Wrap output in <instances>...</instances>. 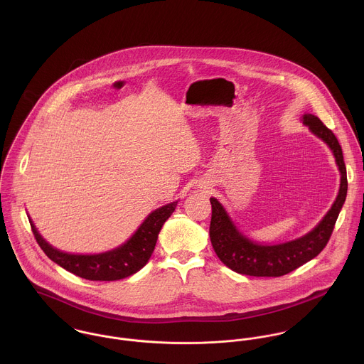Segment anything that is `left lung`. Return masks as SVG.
I'll return each instance as SVG.
<instances>
[{"label":"left lung","instance_id":"obj_1","mask_svg":"<svg viewBox=\"0 0 364 364\" xmlns=\"http://www.w3.org/2000/svg\"><path fill=\"white\" fill-rule=\"evenodd\" d=\"M303 123L309 126L316 137L326 143L335 156L341 172V188L336 200L309 234L284 244L262 245L241 234L228 217L225 208L217 199L211 198V245L220 260L237 273L257 277H279L287 274L309 260L314 259L325 248L332 235L335 223L348 193V178L342 147L332 130H329L316 116L306 113L303 116Z\"/></svg>","mask_w":364,"mask_h":364}]
</instances>
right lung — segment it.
I'll return each instance as SVG.
<instances>
[{"instance_id":"obj_1","label":"right lung","mask_w":364,"mask_h":364,"mask_svg":"<svg viewBox=\"0 0 364 364\" xmlns=\"http://www.w3.org/2000/svg\"><path fill=\"white\" fill-rule=\"evenodd\" d=\"M176 205L178 202H172L156 208L149 214V217L127 242L116 250L97 255H74L61 252L42 238L32 220H29V223L39 247L48 255V258L82 279L94 282H112L134 274L149 262L156 248L158 234L164 223L175 211Z\"/></svg>"}]
</instances>
